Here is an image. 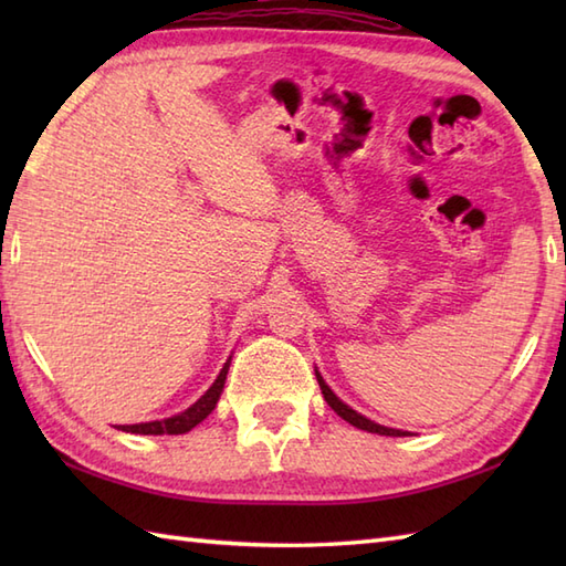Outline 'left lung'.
<instances>
[{
  "instance_id": "1",
  "label": "left lung",
  "mask_w": 566,
  "mask_h": 566,
  "mask_svg": "<svg viewBox=\"0 0 566 566\" xmlns=\"http://www.w3.org/2000/svg\"><path fill=\"white\" fill-rule=\"evenodd\" d=\"M316 379H318V387H321V394H323V399L328 401V406L333 408L335 413H338L343 420H347V423L350 426H355V428H359V430H367V432H379V436H391V438H403V436H408L406 430H396V428H387V426H379V423H375V420H369V418H365L363 413H357V411H353L350 406L347 403H343L338 396H335L333 391H331V387L326 381H323V377L318 375V369H316Z\"/></svg>"
}]
</instances>
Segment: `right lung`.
<instances>
[{"instance_id": "1", "label": "right lung", "mask_w": 566, "mask_h": 566, "mask_svg": "<svg viewBox=\"0 0 566 566\" xmlns=\"http://www.w3.org/2000/svg\"><path fill=\"white\" fill-rule=\"evenodd\" d=\"M228 367H231V357L226 359L223 369L219 371V377L209 387V391L201 396L199 401L191 403L187 411L177 413L172 418H163V420H150V423H136V426H118V430L124 432H136V436H182V432H189L195 426H199L203 418H207L216 403L221 399V391H223V384H226V375H228Z\"/></svg>"}]
</instances>
